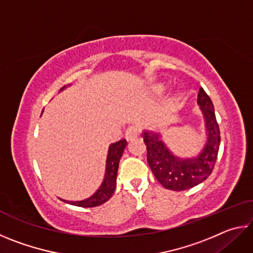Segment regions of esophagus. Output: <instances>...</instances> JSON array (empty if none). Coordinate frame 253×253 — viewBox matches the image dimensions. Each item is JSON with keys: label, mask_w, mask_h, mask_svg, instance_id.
Here are the masks:
<instances>
[{"label": "esophagus", "mask_w": 253, "mask_h": 253, "mask_svg": "<svg viewBox=\"0 0 253 253\" xmlns=\"http://www.w3.org/2000/svg\"><path fill=\"white\" fill-rule=\"evenodd\" d=\"M138 135H139V127L138 126H134V125L128 127L127 130H126V134H125L126 139L128 140V142H131L132 139L137 138V137H138Z\"/></svg>", "instance_id": "obj_1"}]
</instances>
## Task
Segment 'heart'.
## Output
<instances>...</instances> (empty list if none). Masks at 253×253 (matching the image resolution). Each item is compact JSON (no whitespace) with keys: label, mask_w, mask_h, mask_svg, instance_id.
<instances>
[{"label":"heart","mask_w":253,"mask_h":253,"mask_svg":"<svg viewBox=\"0 0 253 253\" xmlns=\"http://www.w3.org/2000/svg\"><path fill=\"white\" fill-rule=\"evenodd\" d=\"M164 89H165V88H164V87H163V85H160V87H158V88H157V91H160V92H161V91H163V90H164Z\"/></svg>","instance_id":"b5f03b06"}]
</instances>
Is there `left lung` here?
Listing matches in <instances>:
<instances>
[{
  "label": "left lung",
  "mask_w": 253,
  "mask_h": 253,
  "mask_svg": "<svg viewBox=\"0 0 253 253\" xmlns=\"http://www.w3.org/2000/svg\"><path fill=\"white\" fill-rule=\"evenodd\" d=\"M198 105L202 111L207 140L198 155L178 157L163 142L160 132L144 130L142 137L147 148V162L158 182L168 190L184 191L205 181L215 165L220 147V129L215 111L204 89L198 93Z\"/></svg>",
  "instance_id": "1"
}]
</instances>
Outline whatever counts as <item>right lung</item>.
Returning <instances> with one entry per match:
<instances>
[{"label":"right lung","mask_w":253,"mask_h":253,"mask_svg":"<svg viewBox=\"0 0 253 253\" xmlns=\"http://www.w3.org/2000/svg\"><path fill=\"white\" fill-rule=\"evenodd\" d=\"M69 85L70 84L62 87L60 89V91H62L63 89L69 87ZM126 145H127V142L125 139H122L117 143L109 145L108 154H107V160H106V170H105L104 179H102V183L100 184V186L98 187V190L91 196H89V198L81 201H67L62 199L60 200L68 204L76 205V207H81V208H93L107 202V201L113 196L115 188H116V179H117L119 161H121V158L123 156L124 149H125Z\"/></svg>","instance_id":"add662e5"}]
</instances>
